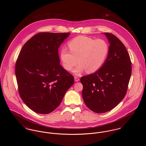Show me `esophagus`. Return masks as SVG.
<instances>
[{
    "label": "esophagus",
    "mask_w": 146,
    "mask_h": 146,
    "mask_svg": "<svg viewBox=\"0 0 146 146\" xmlns=\"http://www.w3.org/2000/svg\"><path fill=\"white\" fill-rule=\"evenodd\" d=\"M74 80H75V81L76 82H78V81H79V78H78L77 76H74Z\"/></svg>",
    "instance_id": "esophagus-1"
}]
</instances>
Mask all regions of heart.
Segmentation results:
<instances>
[{
  "mask_svg": "<svg viewBox=\"0 0 146 146\" xmlns=\"http://www.w3.org/2000/svg\"><path fill=\"white\" fill-rule=\"evenodd\" d=\"M68 47L70 51L64 48L61 50L60 60L63 68L68 71L79 63L74 70L76 75L85 70L88 73L97 72L104 66L110 52L109 45L104 40L83 35L70 40Z\"/></svg>",
  "mask_w": 146,
  "mask_h": 146,
  "instance_id": "obj_1",
  "label": "heart"
}]
</instances>
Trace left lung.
<instances>
[{
    "label": "left lung",
    "mask_w": 146,
    "mask_h": 146,
    "mask_svg": "<svg viewBox=\"0 0 146 146\" xmlns=\"http://www.w3.org/2000/svg\"><path fill=\"white\" fill-rule=\"evenodd\" d=\"M110 52L104 66L80 78L82 96L86 106L97 113L110 111L125 97L131 75V62L125 45L114 35L104 33Z\"/></svg>",
    "instance_id": "1"
}]
</instances>
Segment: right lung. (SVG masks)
<instances>
[{
  "label": "right lung",
  "instance_id": "right-lung-1",
  "mask_svg": "<svg viewBox=\"0 0 146 146\" xmlns=\"http://www.w3.org/2000/svg\"><path fill=\"white\" fill-rule=\"evenodd\" d=\"M68 33L40 32L21 50L15 74L21 99L32 111L48 114L60 104L74 77L60 64L58 48Z\"/></svg>",
  "mask_w": 146,
  "mask_h": 146
}]
</instances>
